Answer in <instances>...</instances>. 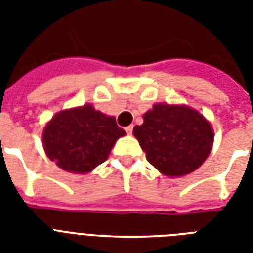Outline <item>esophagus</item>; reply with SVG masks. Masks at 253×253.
Instances as JSON below:
<instances>
[{"label":"esophagus","mask_w":253,"mask_h":253,"mask_svg":"<svg viewBox=\"0 0 253 253\" xmlns=\"http://www.w3.org/2000/svg\"><path fill=\"white\" fill-rule=\"evenodd\" d=\"M125 130H126L127 134L131 135V134H132V130H134V126H127L126 128H125Z\"/></svg>","instance_id":"obj_1"}]
</instances>
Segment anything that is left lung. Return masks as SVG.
<instances>
[{"mask_svg":"<svg viewBox=\"0 0 253 253\" xmlns=\"http://www.w3.org/2000/svg\"><path fill=\"white\" fill-rule=\"evenodd\" d=\"M132 134L148 163L168 177L186 176L200 168L214 143L211 123L196 109L176 103H155Z\"/></svg>","mask_w":253,"mask_h":253,"instance_id":"obj_1","label":"left lung"}]
</instances>
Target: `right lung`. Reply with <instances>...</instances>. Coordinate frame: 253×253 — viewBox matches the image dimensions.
Returning a JSON list of instances; mask_svg holds the SVG:
<instances>
[{"label": "right lung", "instance_id": "obj_1", "mask_svg": "<svg viewBox=\"0 0 253 253\" xmlns=\"http://www.w3.org/2000/svg\"><path fill=\"white\" fill-rule=\"evenodd\" d=\"M125 135L114 117L85 103L53 115L43 128L42 144L59 168L85 174L107 160L111 148Z\"/></svg>", "mask_w": 253, "mask_h": 253}]
</instances>
